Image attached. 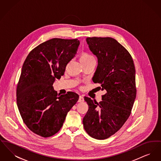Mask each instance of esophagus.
Wrapping results in <instances>:
<instances>
[{
	"instance_id": "obj_1",
	"label": "esophagus",
	"mask_w": 161,
	"mask_h": 161,
	"mask_svg": "<svg viewBox=\"0 0 161 161\" xmlns=\"http://www.w3.org/2000/svg\"><path fill=\"white\" fill-rule=\"evenodd\" d=\"M83 101H84V97H83V95H80V97H79V99H78V102L81 103V102H83Z\"/></svg>"
}]
</instances>
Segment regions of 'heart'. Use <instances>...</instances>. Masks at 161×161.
<instances>
[{"label":"heart","instance_id":"b5f03b06","mask_svg":"<svg viewBox=\"0 0 161 161\" xmlns=\"http://www.w3.org/2000/svg\"><path fill=\"white\" fill-rule=\"evenodd\" d=\"M80 61L81 63L83 62H86V61H91V60H95L94 57L92 54L88 52H83L80 55Z\"/></svg>","mask_w":161,"mask_h":161}]
</instances>
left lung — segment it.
I'll return each instance as SVG.
<instances>
[{
  "label": "left lung",
  "instance_id": "obj_1",
  "mask_svg": "<svg viewBox=\"0 0 161 161\" xmlns=\"http://www.w3.org/2000/svg\"><path fill=\"white\" fill-rule=\"evenodd\" d=\"M86 41L98 61L92 80L106 93L100 103L84 97L89 110L83 123L89 136L105 139L119 130L131 114L136 96L135 68L129 51L114 38L92 37Z\"/></svg>",
  "mask_w": 161,
  "mask_h": 161
}]
</instances>
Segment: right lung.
<instances>
[{"label":"right lung","instance_id":"1","mask_svg":"<svg viewBox=\"0 0 161 161\" xmlns=\"http://www.w3.org/2000/svg\"><path fill=\"white\" fill-rule=\"evenodd\" d=\"M79 45L77 38H52L34 48L23 63L16 89L17 104L28 128L42 137L52 136L60 130L78 100L74 92L58 96L53 85L64 75Z\"/></svg>","mask_w":161,"mask_h":161}]
</instances>
